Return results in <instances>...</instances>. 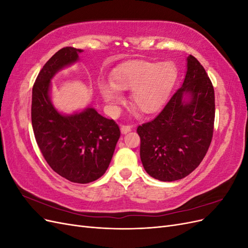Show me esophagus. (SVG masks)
<instances>
[{
    "label": "esophagus",
    "instance_id": "1",
    "mask_svg": "<svg viewBox=\"0 0 248 248\" xmlns=\"http://www.w3.org/2000/svg\"><path fill=\"white\" fill-rule=\"evenodd\" d=\"M131 128H132V127L129 126V125H122V126H121V132H122L123 134H125V133H127V132H129V131L131 130Z\"/></svg>",
    "mask_w": 248,
    "mask_h": 248
}]
</instances>
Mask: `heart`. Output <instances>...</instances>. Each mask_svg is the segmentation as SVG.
Returning a JSON list of instances; mask_svg holds the SVG:
<instances>
[{
    "instance_id": "b5f03b06",
    "label": "heart",
    "mask_w": 248,
    "mask_h": 248,
    "mask_svg": "<svg viewBox=\"0 0 248 248\" xmlns=\"http://www.w3.org/2000/svg\"><path fill=\"white\" fill-rule=\"evenodd\" d=\"M178 77L171 63L129 61L119 65L110 76V81L101 79L99 89L109 104L122 101L121 91L131 90L132 106L145 114L158 110L167 100Z\"/></svg>"
}]
</instances>
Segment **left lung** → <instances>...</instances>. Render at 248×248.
I'll use <instances>...</instances> for the list:
<instances>
[{
  "instance_id": "left-lung-1",
  "label": "left lung",
  "mask_w": 248,
  "mask_h": 248,
  "mask_svg": "<svg viewBox=\"0 0 248 248\" xmlns=\"http://www.w3.org/2000/svg\"><path fill=\"white\" fill-rule=\"evenodd\" d=\"M214 117L212 82L204 67L189 55L182 87L155 119L137 129L145 170L163 182L188 176L200 166L211 144Z\"/></svg>"
}]
</instances>
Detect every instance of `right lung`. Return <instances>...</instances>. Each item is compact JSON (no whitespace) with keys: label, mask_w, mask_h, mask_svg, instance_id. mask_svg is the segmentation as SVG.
<instances>
[{"label":"right lung","mask_w":248,"mask_h":248,"mask_svg":"<svg viewBox=\"0 0 248 248\" xmlns=\"http://www.w3.org/2000/svg\"><path fill=\"white\" fill-rule=\"evenodd\" d=\"M81 51L63 47L43 66L33 86L31 116L37 145L48 166L71 182L86 184L106 172L121 132L114 120L93 108L63 115L51 103V78L78 61Z\"/></svg>","instance_id":"obj_1"}]
</instances>
